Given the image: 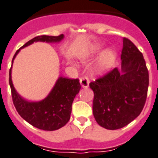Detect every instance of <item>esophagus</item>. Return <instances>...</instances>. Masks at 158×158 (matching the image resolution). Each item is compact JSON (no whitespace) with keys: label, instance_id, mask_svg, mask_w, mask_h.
<instances>
[{"label":"esophagus","instance_id":"esophagus-1","mask_svg":"<svg viewBox=\"0 0 158 158\" xmlns=\"http://www.w3.org/2000/svg\"><path fill=\"white\" fill-rule=\"evenodd\" d=\"M80 83L82 88H88L89 85V80L87 77H82L80 79Z\"/></svg>","mask_w":158,"mask_h":158}]
</instances>
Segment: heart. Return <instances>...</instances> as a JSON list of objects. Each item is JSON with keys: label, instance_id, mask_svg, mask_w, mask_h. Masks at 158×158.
<instances>
[{"label": "heart", "instance_id": "obj_1", "mask_svg": "<svg viewBox=\"0 0 158 158\" xmlns=\"http://www.w3.org/2000/svg\"><path fill=\"white\" fill-rule=\"evenodd\" d=\"M101 46L95 45L90 50L88 51V55L94 56L97 53H99L101 51ZM116 53L113 52L112 50H106L103 52L102 55L100 57L99 64V68L101 71H106L110 70L116 61Z\"/></svg>", "mask_w": 158, "mask_h": 158}]
</instances>
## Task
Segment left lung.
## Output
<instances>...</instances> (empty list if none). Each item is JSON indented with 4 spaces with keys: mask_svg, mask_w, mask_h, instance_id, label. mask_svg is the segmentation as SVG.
<instances>
[{
    "mask_svg": "<svg viewBox=\"0 0 158 158\" xmlns=\"http://www.w3.org/2000/svg\"><path fill=\"white\" fill-rule=\"evenodd\" d=\"M121 68L90 82L94 94L93 113L101 127L119 129L135 120L145 106L149 73L144 57L136 46L123 38Z\"/></svg>",
    "mask_w": 158,
    "mask_h": 158,
    "instance_id": "left-lung-1",
    "label": "left lung"
}]
</instances>
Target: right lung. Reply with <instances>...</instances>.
Wrapping results in <instances>:
<instances>
[{"label":"right lung","instance_id":"1","mask_svg":"<svg viewBox=\"0 0 158 158\" xmlns=\"http://www.w3.org/2000/svg\"><path fill=\"white\" fill-rule=\"evenodd\" d=\"M64 35L58 36L39 35L31 39L17 50L12 61L23 48L34 42H60ZM9 84L11 87L13 105L22 118L39 129L46 131L57 130L64 127L69 122L71 113V106L76 95L81 89L78 79H70L60 77L56 81L54 87L45 99L37 102H30L22 98L14 88L12 81V67L9 71Z\"/></svg>","mask_w":158,"mask_h":158}]
</instances>
